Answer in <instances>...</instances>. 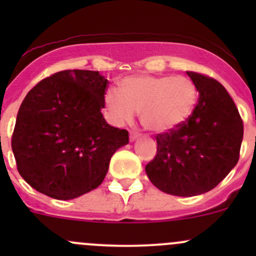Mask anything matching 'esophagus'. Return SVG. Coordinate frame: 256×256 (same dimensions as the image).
Instances as JSON below:
<instances>
[{
  "mask_svg": "<svg viewBox=\"0 0 256 256\" xmlns=\"http://www.w3.org/2000/svg\"><path fill=\"white\" fill-rule=\"evenodd\" d=\"M138 136H140V134L136 132V131H131V132H130V140L135 141L136 138H138Z\"/></svg>",
  "mask_w": 256,
  "mask_h": 256,
  "instance_id": "1",
  "label": "esophagus"
}]
</instances>
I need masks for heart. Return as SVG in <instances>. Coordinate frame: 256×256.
I'll return each instance as SVG.
<instances>
[{
	"label": "heart",
	"mask_w": 256,
	"mask_h": 256,
	"mask_svg": "<svg viewBox=\"0 0 256 256\" xmlns=\"http://www.w3.org/2000/svg\"><path fill=\"white\" fill-rule=\"evenodd\" d=\"M194 82L183 76H132L122 79L120 92L108 90L105 109L116 125L131 122L140 112L144 128L164 132L184 122L197 104Z\"/></svg>",
	"instance_id": "b5f03b06"
}]
</instances>
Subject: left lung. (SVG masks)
Listing matches in <instances>:
<instances>
[{"label": "left lung", "mask_w": 256, "mask_h": 256, "mask_svg": "<svg viewBox=\"0 0 256 256\" xmlns=\"http://www.w3.org/2000/svg\"><path fill=\"white\" fill-rule=\"evenodd\" d=\"M200 98L190 118L157 134V154L146 164L162 192L192 197L213 190L238 164L244 125L226 88L204 74L187 72Z\"/></svg>", "instance_id": "1"}]
</instances>
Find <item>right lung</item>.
<instances>
[{
    "mask_svg": "<svg viewBox=\"0 0 256 256\" xmlns=\"http://www.w3.org/2000/svg\"><path fill=\"white\" fill-rule=\"evenodd\" d=\"M109 82L92 70H62L28 92L17 114L12 151L23 180L54 200L102 184L112 156L128 144L125 128L102 118Z\"/></svg>",
    "mask_w": 256,
    "mask_h": 256,
    "instance_id": "add662e5",
    "label": "right lung"
}]
</instances>
